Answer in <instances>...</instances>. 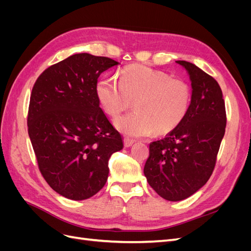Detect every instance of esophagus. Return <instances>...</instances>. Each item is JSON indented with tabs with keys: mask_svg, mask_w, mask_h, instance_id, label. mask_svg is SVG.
<instances>
[{
	"mask_svg": "<svg viewBox=\"0 0 251 251\" xmlns=\"http://www.w3.org/2000/svg\"><path fill=\"white\" fill-rule=\"evenodd\" d=\"M133 143H134L133 140H130V139H127V138L125 139V147L126 148H131L133 146Z\"/></svg>",
	"mask_w": 251,
	"mask_h": 251,
	"instance_id": "obj_1",
	"label": "esophagus"
}]
</instances>
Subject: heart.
Here are the masks:
<instances>
[{
	"instance_id": "1",
	"label": "heart",
	"mask_w": 251,
	"mask_h": 251,
	"mask_svg": "<svg viewBox=\"0 0 251 251\" xmlns=\"http://www.w3.org/2000/svg\"><path fill=\"white\" fill-rule=\"evenodd\" d=\"M101 107L116 118L131 107L135 111L116 119L115 126L127 137H146L155 132L172 131L184 119L191 105L192 92L182 79L146 66H131L119 79L104 75L96 85Z\"/></svg>"
}]
</instances>
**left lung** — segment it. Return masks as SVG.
I'll return each instance as SVG.
<instances>
[{"label":"left lung","mask_w":251,"mask_h":251,"mask_svg":"<svg viewBox=\"0 0 251 251\" xmlns=\"http://www.w3.org/2000/svg\"><path fill=\"white\" fill-rule=\"evenodd\" d=\"M192 100L184 119L164 138L150 143L143 173L154 191L168 201H181L205 185L215 169L226 126L222 90L210 75L185 62Z\"/></svg>","instance_id":"obj_1"}]
</instances>
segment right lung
<instances>
[{
  "label": "right lung",
  "instance_id": "1",
  "mask_svg": "<svg viewBox=\"0 0 251 251\" xmlns=\"http://www.w3.org/2000/svg\"><path fill=\"white\" fill-rule=\"evenodd\" d=\"M118 64L77 53L49 67L33 86L28 134L43 177L65 198L85 200L100 192L111 155L124 149L96 95L100 75Z\"/></svg>",
  "mask_w": 251,
  "mask_h": 251
}]
</instances>
